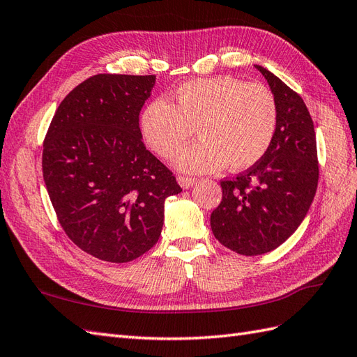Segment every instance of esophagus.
Segmentation results:
<instances>
[{"mask_svg": "<svg viewBox=\"0 0 357 357\" xmlns=\"http://www.w3.org/2000/svg\"><path fill=\"white\" fill-rule=\"evenodd\" d=\"M195 178H192V176H184V175H179L178 176V182H179V185L182 187V188H190L192 187L193 184H195Z\"/></svg>", "mask_w": 357, "mask_h": 357, "instance_id": "esophagus-1", "label": "esophagus"}]
</instances>
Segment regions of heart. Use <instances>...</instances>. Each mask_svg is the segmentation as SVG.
Instances as JSON below:
<instances>
[{
  "label": "heart",
  "mask_w": 357,
  "mask_h": 357,
  "mask_svg": "<svg viewBox=\"0 0 357 357\" xmlns=\"http://www.w3.org/2000/svg\"><path fill=\"white\" fill-rule=\"evenodd\" d=\"M275 97L259 84L231 76L192 80L173 94V105L156 98L141 112V134L164 160L175 156L195 134L196 143L184 149L176 167L211 172L228 164L245 170L259 162L277 130Z\"/></svg>",
  "instance_id": "obj_1"
}]
</instances>
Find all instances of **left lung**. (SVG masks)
<instances>
[{
	"mask_svg": "<svg viewBox=\"0 0 357 357\" xmlns=\"http://www.w3.org/2000/svg\"><path fill=\"white\" fill-rule=\"evenodd\" d=\"M277 102L278 123L263 158L220 181L222 202L211 213L219 242L242 255L275 250L301 225L318 187V153L307 106L269 70L255 65Z\"/></svg>",
	"mask_w": 357,
	"mask_h": 357,
	"instance_id": "1",
	"label": "left lung"
}]
</instances>
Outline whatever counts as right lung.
Here are the masks:
<instances>
[{
  "label": "right lung",
  "mask_w": 357,
  "mask_h": 357,
  "mask_svg": "<svg viewBox=\"0 0 357 357\" xmlns=\"http://www.w3.org/2000/svg\"><path fill=\"white\" fill-rule=\"evenodd\" d=\"M155 79H86L63 98L44 139L43 173L56 216L73 243L105 261L128 263L151 250L165 199L182 192L139 130Z\"/></svg>",
  "instance_id": "right-lung-1"
}]
</instances>
